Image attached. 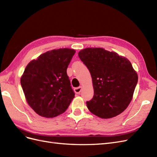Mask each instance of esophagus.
<instances>
[{
  "label": "esophagus",
  "mask_w": 157,
  "mask_h": 157,
  "mask_svg": "<svg viewBox=\"0 0 157 157\" xmlns=\"http://www.w3.org/2000/svg\"><path fill=\"white\" fill-rule=\"evenodd\" d=\"M82 86H79V87H78L75 88V89H74L75 93L76 94H79L80 92H81V91H82Z\"/></svg>",
  "instance_id": "1"
}]
</instances>
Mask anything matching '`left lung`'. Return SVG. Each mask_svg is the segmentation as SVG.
I'll return each instance as SVG.
<instances>
[{"label":"left lung","mask_w":157,"mask_h":157,"mask_svg":"<svg viewBox=\"0 0 157 157\" xmlns=\"http://www.w3.org/2000/svg\"><path fill=\"white\" fill-rule=\"evenodd\" d=\"M78 56L91 75L94 95L87 107L102 119L121 114L129 105L138 75L129 60L102 48H87Z\"/></svg>","instance_id":"8db88e82"}]
</instances>
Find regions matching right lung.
Masks as SVG:
<instances>
[{
	"label": "right lung",
	"instance_id": "1",
	"mask_svg": "<svg viewBox=\"0 0 157 157\" xmlns=\"http://www.w3.org/2000/svg\"><path fill=\"white\" fill-rule=\"evenodd\" d=\"M75 52L70 48L52 50L28 63L21 83L28 104L38 115L55 117L74 98L66 71Z\"/></svg>",
	"mask_w": 157,
	"mask_h": 157
}]
</instances>
